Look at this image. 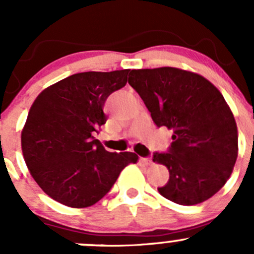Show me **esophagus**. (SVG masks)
<instances>
[{"mask_svg": "<svg viewBox=\"0 0 254 254\" xmlns=\"http://www.w3.org/2000/svg\"><path fill=\"white\" fill-rule=\"evenodd\" d=\"M140 163L143 166H150L152 163V161H151V158L147 157H140Z\"/></svg>", "mask_w": 254, "mask_h": 254, "instance_id": "esophagus-1", "label": "esophagus"}]
</instances>
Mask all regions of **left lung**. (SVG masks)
Wrapping results in <instances>:
<instances>
[{
  "label": "left lung",
  "instance_id": "left-lung-1",
  "mask_svg": "<svg viewBox=\"0 0 254 254\" xmlns=\"http://www.w3.org/2000/svg\"><path fill=\"white\" fill-rule=\"evenodd\" d=\"M129 84L139 93L157 127L172 130L166 166L167 184L158 191L181 205H195L216 194L234 171L237 125L221 92L201 75L177 67L131 70Z\"/></svg>",
  "mask_w": 254,
  "mask_h": 254
}]
</instances>
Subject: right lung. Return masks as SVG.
I'll return each mask as SVG.
<instances>
[{"label":"right lung","mask_w":254,"mask_h":254,"mask_svg":"<svg viewBox=\"0 0 254 254\" xmlns=\"http://www.w3.org/2000/svg\"><path fill=\"white\" fill-rule=\"evenodd\" d=\"M129 72L75 73L35 98L20 143L30 175L51 199L76 209L93 205L137 162L136 153L109 152L93 136L108 118L107 98L127 84Z\"/></svg>","instance_id":"add662e5"}]
</instances>
